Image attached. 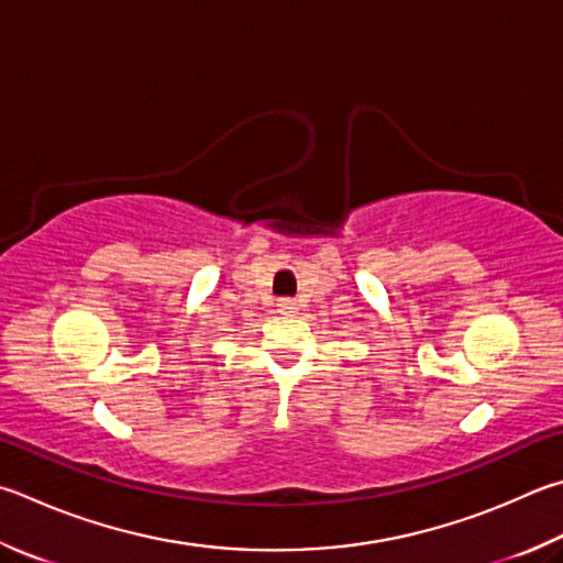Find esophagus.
Instances as JSON below:
<instances>
[{
  "label": "esophagus",
  "mask_w": 563,
  "mask_h": 563,
  "mask_svg": "<svg viewBox=\"0 0 563 563\" xmlns=\"http://www.w3.org/2000/svg\"><path fill=\"white\" fill-rule=\"evenodd\" d=\"M298 310H300V305L295 302V300H280V302H278V312L285 314V317L298 314Z\"/></svg>",
  "instance_id": "esophagus-1"
}]
</instances>
